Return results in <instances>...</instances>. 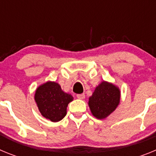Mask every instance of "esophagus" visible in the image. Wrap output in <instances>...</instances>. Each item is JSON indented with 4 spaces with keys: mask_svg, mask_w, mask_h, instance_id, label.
Instances as JSON below:
<instances>
[{
    "mask_svg": "<svg viewBox=\"0 0 156 156\" xmlns=\"http://www.w3.org/2000/svg\"><path fill=\"white\" fill-rule=\"evenodd\" d=\"M77 98L79 99H84L85 98V94H79L76 95Z\"/></svg>",
    "mask_w": 156,
    "mask_h": 156,
    "instance_id": "34e87169",
    "label": "esophagus"
}]
</instances>
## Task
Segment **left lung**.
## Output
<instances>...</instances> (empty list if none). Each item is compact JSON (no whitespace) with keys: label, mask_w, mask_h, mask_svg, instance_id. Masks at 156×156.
I'll use <instances>...</instances> for the list:
<instances>
[{"label":"left lung","mask_w":156,"mask_h":156,"mask_svg":"<svg viewBox=\"0 0 156 156\" xmlns=\"http://www.w3.org/2000/svg\"><path fill=\"white\" fill-rule=\"evenodd\" d=\"M120 101V90L111 83L103 81L95 88L89 98L88 105L91 113L97 119H102L115 111Z\"/></svg>","instance_id":"1"}]
</instances>
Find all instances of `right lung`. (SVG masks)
Masks as SVG:
<instances>
[{
    "mask_svg": "<svg viewBox=\"0 0 156 156\" xmlns=\"http://www.w3.org/2000/svg\"><path fill=\"white\" fill-rule=\"evenodd\" d=\"M34 98L41 115L51 122L62 120L66 116L69 103L73 100V97L65 93L58 83L51 81L37 87Z\"/></svg>",
    "mask_w": 156,
    "mask_h": 156,
    "instance_id": "1",
    "label": "right lung"
}]
</instances>
